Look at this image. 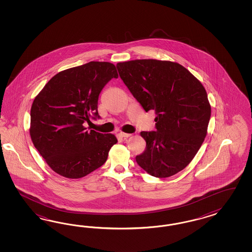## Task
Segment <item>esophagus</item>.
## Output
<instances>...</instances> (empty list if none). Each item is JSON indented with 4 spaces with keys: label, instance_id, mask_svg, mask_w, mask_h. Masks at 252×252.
<instances>
[{
    "label": "esophagus",
    "instance_id": "34e87169",
    "mask_svg": "<svg viewBox=\"0 0 252 252\" xmlns=\"http://www.w3.org/2000/svg\"><path fill=\"white\" fill-rule=\"evenodd\" d=\"M119 135H120V137H125V138H126V137H130V136H131V134H128V133H125V132H121Z\"/></svg>",
    "mask_w": 252,
    "mask_h": 252
}]
</instances>
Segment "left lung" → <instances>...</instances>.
<instances>
[{"instance_id": "8db88e82", "label": "left lung", "mask_w": 252, "mask_h": 252, "mask_svg": "<svg viewBox=\"0 0 252 252\" xmlns=\"http://www.w3.org/2000/svg\"><path fill=\"white\" fill-rule=\"evenodd\" d=\"M119 76L146 112L154 110L156 131H142L146 150L137 164L155 177L187 167L206 137L211 105L204 87L183 65L142 59L116 64Z\"/></svg>"}]
</instances>
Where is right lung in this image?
Instances as JSON below:
<instances>
[{
  "label": "right lung",
  "instance_id": "right-lung-1",
  "mask_svg": "<svg viewBox=\"0 0 252 252\" xmlns=\"http://www.w3.org/2000/svg\"><path fill=\"white\" fill-rule=\"evenodd\" d=\"M114 77H118L115 64L90 62L59 72L35 97L31 140L58 175L77 179L91 174L106 161L110 149L117 143L115 135L84 126L92 115L99 117V93Z\"/></svg>",
  "mask_w": 252,
  "mask_h": 252
}]
</instances>
